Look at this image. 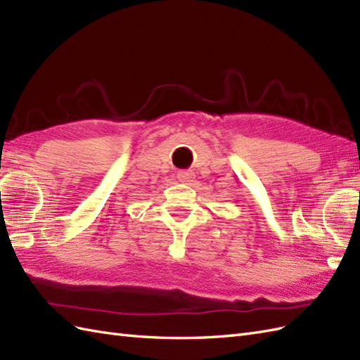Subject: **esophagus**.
Wrapping results in <instances>:
<instances>
[{
    "instance_id": "34e87169",
    "label": "esophagus",
    "mask_w": 360,
    "mask_h": 360,
    "mask_svg": "<svg viewBox=\"0 0 360 360\" xmlns=\"http://www.w3.org/2000/svg\"><path fill=\"white\" fill-rule=\"evenodd\" d=\"M177 177H179L180 181L188 183V185H189V183L194 181V179H195V177H194V172H192V171H179Z\"/></svg>"
}]
</instances>
